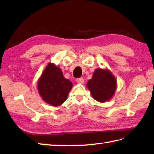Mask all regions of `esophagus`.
Listing matches in <instances>:
<instances>
[{
    "mask_svg": "<svg viewBox=\"0 0 154 154\" xmlns=\"http://www.w3.org/2000/svg\"><path fill=\"white\" fill-rule=\"evenodd\" d=\"M76 82L77 83H81V84H82V83H83V78H78V79H76Z\"/></svg>",
    "mask_w": 154,
    "mask_h": 154,
    "instance_id": "obj_1",
    "label": "esophagus"
}]
</instances>
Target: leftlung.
Here are the masks:
<instances>
[{"mask_svg": "<svg viewBox=\"0 0 154 154\" xmlns=\"http://www.w3.org/2000/svg\"><path fill=\"white\" fill-rule=\"evenodd\" d=\"M86 86L94 99L98 102L105 103L110 100L116 93L117 80L109 69H97Z\"/></svg>", "mask_w": 154, "mask_h": 154, "instance_id": "obj_1", "label": "left lung"}]
</instances>
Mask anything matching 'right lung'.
<instances>
[{
  "instance_id": "1",
  "label": "right lung",
  "mask_w": 154,
  "mask_h": 154,
  "mask_svg": "<svg viewBox=\"0 0 154 154\" xmlns=\"http://www.w3.org/2000/svg\"><path fill=\"white\" fill-rule=\"evenodd\" d=\"M73 84L64 77L60 68L54 63L47 65L37 82L38 93L46 103L60 106L68 98Z\"/></svg>"
}]
</instances>
